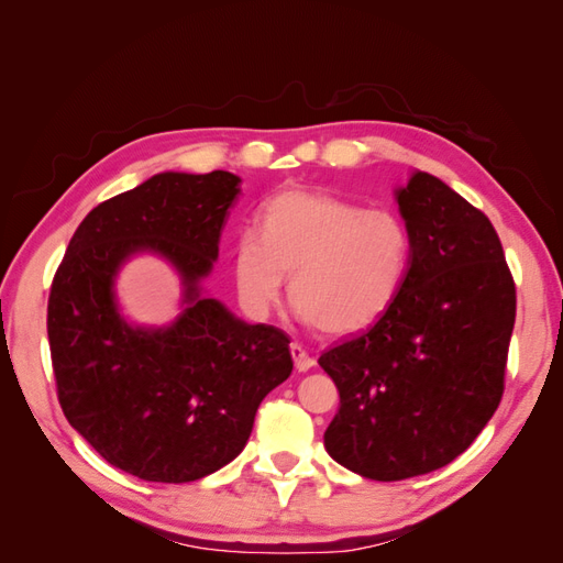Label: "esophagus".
<instances>
[{
    "instance_id": "1",
    "label": "esophagus",
    "mask_w": 563,
    "mask_h": 563,
    "mask_svg": "<svg viewBox=\"0 0 563 563\" xmlns=\"http://www.w3.org/2000/svg\"><path fill=\"white\" fill-rule=\"evenodd\" d=\"M290 353H292V361H295L297 373H307V369L314 367V357L309 355L300 343H292L290 345Z\"/></svg>"
}]
</instances>
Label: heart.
I'll list each match as a JSON object with an SVG mask.
<instances>
[{
  "mask_svg": "<svg viewBox=\"0 0 563 563\" xmlns=\"http://www.w3.org/2000/svg\"><path fill=\"white\" fill-rule=\"evenodd\" d=\"M411 261L413 236L397 212L288 188L263 202L256 232L234 239L232 278L244 312L266 317L288 275L290 302L307 324L351 336L397 305Z\"/></svg>",
  "mask_w": 563,
  "mask_h": 563,
  "instance_id": "1",
  "label": "heart"
}]
</instances>
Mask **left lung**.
I'll return each instance as SVG.
<instances>
[{"mask_svg":"<svg viewBox=\"0 0 563 563\" xmlns=\"http://www.w3.org/2000/svg\"><path fill=\"white\" fill-rule=\"evenodd\" d=\"M413 236L397 305L319 357L341 406L324 448L375 482L435 472L472 445L504 397L516 285L482 210L426 172L394 188Z\"/></svg>","mask_w":563,"mask_h":563,"instance_id":"8db88e82","label":"left lung"}]
</instances>
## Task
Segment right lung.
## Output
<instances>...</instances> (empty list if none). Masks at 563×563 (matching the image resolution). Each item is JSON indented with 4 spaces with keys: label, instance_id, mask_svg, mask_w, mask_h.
<instances>
[{
    "label": "right lung",
    "instance_id": "right-lung-1",
    "mask_svg": "<svg viewBox=\"0 0 563 563\" xmlns=\"http://www.w3.org/2000/svg\"><path fill=\"white\" fill-rule=\"evenodd\" d=\"M242 194L230 172H162L93 208L69 239L47 300L57 399L69 426L115 470L186 484L244 450L258 404L292 373L290 339L246 324L206 295L227 210ZM142 253L183 283L169 325H135L114 280Z\"/></svg>",
    "mask_w": 563,
    "mask_h": 563
}]
</instances>
